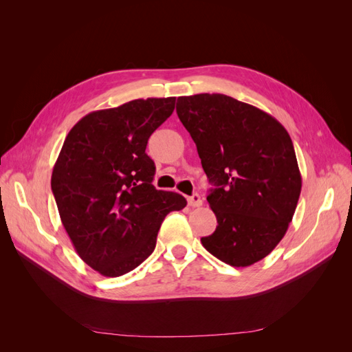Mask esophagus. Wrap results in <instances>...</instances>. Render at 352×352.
I'll return each mask as SVG.
<instances>
[{
    "label": "esophagus",
    "mask_w": 352,
    "mask_h": 352,
    "mask_svg": "<svg viewBox=\"0 0 352 352\" xmlns=\"http://www.w3.org/2000/svg\"><path fill=\"white\" fill-rule=\"evenodd\" d=\"M188 204H189V207H199V206H202V199L198 194H194L192 197L188 198Z\"/></svg>",
    "instance_id": "esophagus-1"
}]
</instances>
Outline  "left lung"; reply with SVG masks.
Segmentation results:
<instances>
[{
	"label": "left lung",
	"instance_id": "1",
	"mask_svg": "<svg viewBox=\"0 0 352 352\" xmlns=\"http://www.w3.org/2000/svg\"><path fill=\"white\" fill-rule=\"evenodd\" d=\"M176 113L214 186L207 201L219 225L201 243L233 267L267 257L301 194L289 133L270 114L223 94L179 97Z\"/></svg>",
	"mask_w": 352,
	"mask_h": 352
}]
</instances>
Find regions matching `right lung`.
<instances>
[{"mask_svg":"<svg viewBox=\"0 0 352 352\" xmlns=\"http://www.w3.org/2000/svg\"><path fill=\"white\" fill-rule=\"evenodd\" d=\"M175 97L133 100L87 114L72 127L52 168L60 219L79 257L107 278L138 267L155 248L170 211L186 199L153 185L148 140Z\"/></svg>","mask_w":352,"mask_h":352,"instance_id":"right-lung-1","label":"right lung"}]
</instances>
